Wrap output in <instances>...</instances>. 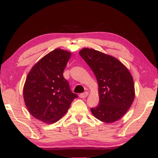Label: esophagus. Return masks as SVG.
<instances>
[{
    "label": "esophagus",
    "instance_id": "obj_1",
    "mask_svg": "<svg viewBox=\"0 0 158 158\" xmlns=\"http://www.w3.org/2000/svg\"><path fill=\"white\" fill-rule=\"evenodd\" d=\"M88 95H89V93L88 92H85V93H81V94L79 95V97L81 98H86Z\"/></svg>",
    "mask_w": 158,
    "mask_h": 158
}]
</instances>
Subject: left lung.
Listing matches in <instances>:
<instances>
[{
  "mask_svg": "<svg viewBox=\"0 0 158 158\" xmlns=\"http://www.w3.org/2000/svg\"><path fill=\"white\" fill-rule=\"evenodd\" d=\"M79 54L95 75L98 83L100 101L91 108L100 121L111 123L124 116L135 98L132 75L123 64L111 56L84 48Z\"/></svg>",
  "mask_w": 158,
  "mask_h": 158,
  "instance_id": "left-lung-1",
  "label": "left lung"
}]
</instances>
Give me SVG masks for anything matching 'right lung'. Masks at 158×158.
<instances>
[{"mask_svg":"<svg viewBox=\"0 0 158 158\" xmlns=\"http://www.w3.org/2000/svg\"><path fill=\"white\" fill-rule=\"evenodd\" d=\"M71 53L56 49L35 65L23 86L25 105L32 116L44 123H54L68 111L78 96L71 91L63 71Z\"/></svg>","mask_w":158,"mask_h":158,"instance_id":"obj_1","label":"right lung"}]
</instances>
